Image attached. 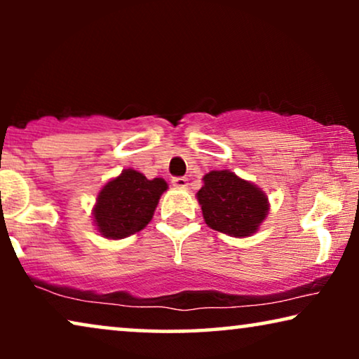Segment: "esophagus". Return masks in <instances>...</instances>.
<instances>
[{"label": "esophagus", "instance_id": "1", "mask_svg": "<svg viewBox=\"0 0 359 359\" xmlns=\"http://www.w3.org/2000/svg\"><path fill=\"white\" fill-rule=\"evenodd\" d=\"M171 183H173L175 188H178V189H184L186 186H188V180H186L184 176H176V178L171 180Z\"/></svg>", "mask_w": 359, "mask_h": 359}]
</instances>
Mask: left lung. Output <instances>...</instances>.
<instances>
[{
    "instance_id": "8db88e82",
    "label": "left lung",
    "mask_w": 359,
    "mask_h": 359,
    "mask_svg": "<svg viewBox=\"0 0 359 359\" xmlns=\"http://www.w3.org/2000/svg\"><path fill=\"white\" fill-rule=\"evenodd\" d=\"M198 191L205 224L232 237L257 232L268 214V198L257 186L229 170L210 171Z\"/></svg>"
}]
</instances>
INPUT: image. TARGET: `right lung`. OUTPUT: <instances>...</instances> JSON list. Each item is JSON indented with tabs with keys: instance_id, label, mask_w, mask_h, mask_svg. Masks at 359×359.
<instances>
[{
	"instance_id": "right-lung-1",
	"label": "right lung",
	"mask_w": 359,
	"mask_h": 359,
	"mask_svg": "<svg viewBox=\"0 0 359 359\" xmlns=\"http://www.w3.org/2000/svg\"><path fill=\"white\" fill-rule=\"evenodd\" d=\"M168 184L165 180H147L135 170H124L111 180L97 196L95 222L106 238H126L151 220L160 196Z\"/></svg>"
}]
</instances>
